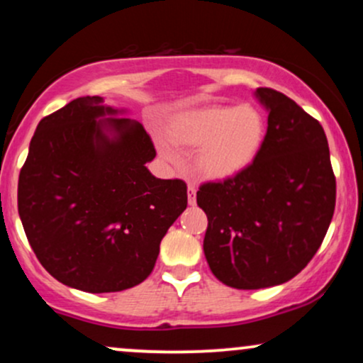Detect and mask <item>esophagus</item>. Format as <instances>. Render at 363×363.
<instances>
[{
    "label": "esophagus",
    "mask_w": 363,
    "mask_h": 363,
    "mask_svg": "<svg viewBox=\"0 0 363 363\" xmlns=\"http://www.w3.org/2000/svg\"><path fill=\"white\" fill-rule=\"evenodd\" d=\"M187 203H189L191 206L196 205V187L193 184L187 186Z\"/></svg>",
    "instance_id": "1"
}]
</instances>
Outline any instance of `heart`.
I'll list each match as a JSON object with an SVG mask.
<instances>
[{
  "instance_id": "heart-1",
  "label": "heart",
  "mask_w": 363,
  "mask_h": 363,
  "mask_svg": "<svg viewBox=\"0 0 363 363\" xmlns=\"http://www.w3.org/2000/svg\"><path fill=\"white\" fill-rule=\"evenodd\" d=\"M170 140L179 147L199 148L196 170L208 181H227L252 165L266 136V121L252 106H213L174 118ZM160 155L177 164L179 155L169 140L158 138Z\"/></svg>"
}]
</instances>
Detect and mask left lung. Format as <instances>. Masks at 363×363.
Returning <instances> with one entry per match:
<instances>
[{
  "label": "left lung",
  "mask_w": 363,
  "mask_h": 363,
  "mask_svg": "<svg viewBox=\"0 0 363 363\" xmlns=\"http://www.w3.org/2000/svg\"><path fill=\"white\" fill-rule=\"evenodd\" d=\"M268 129L239 176L196 193L208 216L203 242L211 273L227 286L257 290L291 280L318 252L336 203L324 129L280 91L257 89Z\"/></svg>",
  "instance_id": "8db88e82"
}]
</instances>
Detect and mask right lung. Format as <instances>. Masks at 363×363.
I'll return each instance as SVG.
<instances>
[{
	"label": "right lung",
	"mask_w": 363,
	"mask_h": 363,
	"mask_svg": "<svg viewBox=\"0 0 363 363\" xmlns=\"http://www.w3.org/2000/svg\"><path fill=\"white\" fill-rule=\"evenodd\" d=\"M126 112L95 95L45 116L18 177V215L37 259L90 294L147 280L187 206L184 181L147 169L155 147Z\"/></svg>",
	"instance_id": "obj_1"
}]
</instances>
